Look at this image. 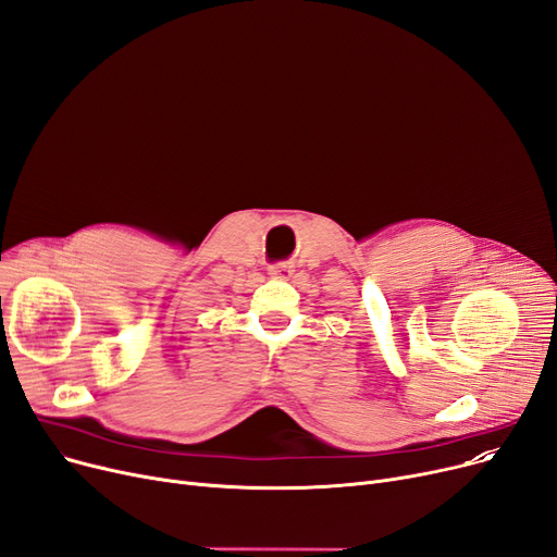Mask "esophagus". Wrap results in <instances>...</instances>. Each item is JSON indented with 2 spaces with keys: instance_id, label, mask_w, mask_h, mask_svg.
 <instances>
[{
  "instance_id": "1",
  "label": "esophagus",
  "mask_w": 557,
  "mask_h": 557,
  "mask_svg": "<svg viewBox=\"0 0 557 557\" xmlns=\"http://www.w3.org/2000/svg\"><path fill=\"white\" fill-rule=\"evenodd\" d=\"M269 275L273 280H290V277H294V263H290V261L273 263V267H269Z\"/></svg>"
}]
</instances>
